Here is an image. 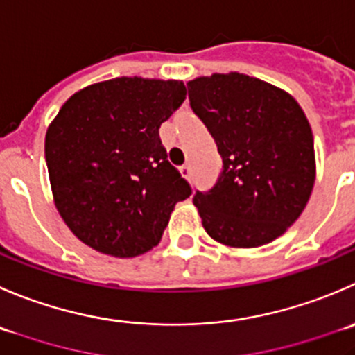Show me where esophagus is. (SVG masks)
Instances as JSON below:
<instances>
[{
    "label": "esophagus",
    "instance_id": "1",
    "mask_svg": "<svg viewBox=\"0 0 355 355\" xmlns=\"http://www.w3.org/2000/svg\"><path fill=\"white\" fill-rule=\"evenodd\" d=\"M180 171H182V175H184L185 178H189V180H191V178H192L191 164H184V166H180Z\"/></svg>",
    "mask_w": 355,
    "mask_h": 355
}]
</instances>
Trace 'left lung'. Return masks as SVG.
Instances as JSON below:
<instances>
[{
  "label": "left lung",
  "mask_w": 355,
  "mask_h": 355,
  "mask_svg": "<svg viewBox=\"0 0 355 355\" xmlns=\"http://www.w3.org/2000/svg\"><path fill=\"white\" fill-rule=\"evenodd\" d=\"M189 102L222 156V171L192 202L213 239L257 248L302 215L315 180L314 137L293 97L230 72L187 83Z\"/></svg>",
  "instance_id": "8db88e82"
}]
</instances>
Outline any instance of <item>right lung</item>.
Here are the masks:
<instances>
[{
    "label": "right lung",
    "instance_id": "add662e5",
    "mask_svg": "<svg viewBox=\"0 0 355 355\" xmlns=\"http://www.w3.org/2000/svg\"><path fill=\"white\" fill-rule=\"evenodd\" d=\"M185 94L182 81L116 78L62 105L44 157L55 205L79 241L119 258L159 243L175 205L192 194L159 139Z\"/></svg>",
    "mask_w": 355,
    "mask_h": 355
}]
</instances>
